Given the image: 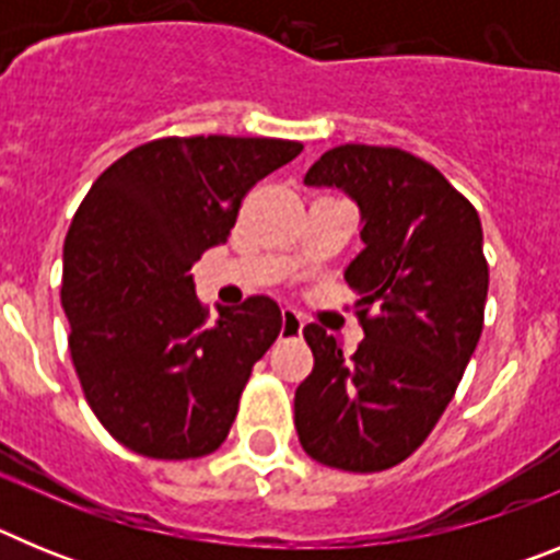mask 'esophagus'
<instances>
[{"instance_id": "1", "label": "esophagus", "mask_w": 560, "mask_h": 560, "mask_svg": "<svg viewBox=\"0 0 560 560\" xmlns=\"http://www.w3.org/2000/svg\"><path fill=\"white\" fill-rule=\"evenodd\" d=\"M283 328H280V336H285V339H289V336H300L303 334V316L296 314L294 308H283Z\"/></svg>"}]
</instances>
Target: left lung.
<instances>
[{
	"mask_svg": "<svg viewBox=\"0 0 560 560\" xmlns=\"http://www.w3.org/2000/svg\"><path fill=\"white\" fill-rule=\"evenodd\" d=\"M359 205L364 249L345 271L364 339L353 355L319 325L294 427L316 463L373 474L404 463L457 393L485 319L488 260L474 205L429 162L384 145H339L305 173Z\"/></svg>",
	"mask_w": 560,
	"mask_h": 560,
	"instance_id": "left-lung-1",
	"label": "left lung"
}]
</instances>
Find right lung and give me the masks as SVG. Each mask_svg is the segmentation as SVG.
Listing matches in <instances>:
<instances>
[{
	"label": "right lung",
	"mask_w": 560,
	"mask_h": 560,
	"mask_svg": "<svg viewBox=\"0 0 560 560\" xmlns=\"http://www.w3.org/2000/svg\"><path fill=\"white\" fill-rule=\"evenodd\" d=\"M300 142L162 137L97 176L63 241L69 353L106 432L153 459H196L230 434L255 361L283 316L269 296L199 303L192 264L226 244L246 192Z\"/></svg>",
	"instance_id": "obj_1"
}]
</instances>
